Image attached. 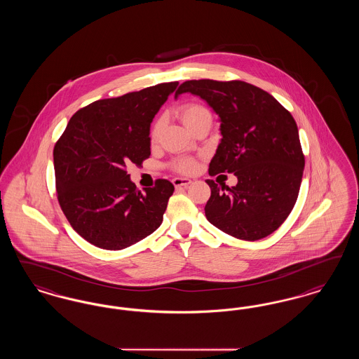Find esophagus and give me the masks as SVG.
I'll list each match as a JSON object with an SVG mask.
<instances>
[{"instance_id": "obj_1", "label": "esophagus", "mask_w": 359, "mask_h": 359, "mask_svg": "<svg viewBox=\"0 0 359 359\" xmlns=\"http://www.w3.org/2000/svg\"><path fill=\"white\" fill-rule=\"evenodd\" d=\"M172 183L176 188H187L192 182L189 179H186V177H175L172 180Z\"/></svg>"}]
</instances>
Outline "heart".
I'll use <instances>...</instances> for the list:
<instances>
[{
	"mask_svg": "<svg viewBox=\"0 0 359 359\" xmlns=\"http://www.w3.org/2000/svg\"><path fill=\"white\" fill-rule=\"evenodd\" d=\"M205 114H211V113L205 106L201 103H184L177 109V116L180 117V120L184 122V125L189 130L201 121L202 117H205ZM161 125H163V122L160 118L154 120V123L151 125V129H149L151 142L157 141V138L160 136V132H161ZM196 165L198 164L194 157H179V158H175L170 164V167L173 171L184 173V175L195 171Z\"/></svg>",
	"mask_w": 359,
	"mask_h": 359,
	"instance_id": "b5f03b06",
	"label": "heart"
}]
</instances>
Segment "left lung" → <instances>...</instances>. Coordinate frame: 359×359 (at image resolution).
Returning <instances> with one entry per match:
<instances>
[{"label": "left lung", "mask_w": 359, "mask_h": 359, "mask_svg": "<svg viewBox=\"0 0 359 359\" xmlns=\"http://www.w3.org/2000/svg\"><path fill=\"white\" fill-rule=\"evenodd\" d=\"M183 93L199 95L221 117L208 173L238 177L234 187L205 180V218L234 238L268 237L288 218L302 184L306 160L296 121L269 93L242 81H187L175 97Z\"/></svg>", "instance_id": "obj_1"}]
</instances>
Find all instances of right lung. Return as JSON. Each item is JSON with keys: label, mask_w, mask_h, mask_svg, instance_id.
<instances>
[{"label": "right lung", "mask_w": 359, "mask_h": 359, "mask_svg": "<svg viewBox=\"0 0 359 359\" xmlns=\"http://www.w3.org/2000/svg\"><path fill=\"white\" fill-rule=\"evenodd\" d=\"M179 82L158 83L79 109L53 148L56 194L72 229L87 242L121 250L163 222L173 184L157 179L145 194L126 167L151 156L149 128Z\"/></svg>", "instance_id": "1"}]
</instances>
